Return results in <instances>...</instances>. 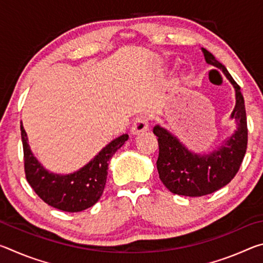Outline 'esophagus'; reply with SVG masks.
Segmentation results:
<instances>
[{"mask_svg":"<svg viewBox=\"0 0 263 263\" xmlns=\"http://www.w3.org/2000/svg\"><path fill=\"white\" fill-rule=\"evenodd\" d=\"M148 127H149L148 117L145 115H140V116H138L135 123H133L132 133H135V135H139V133H141V132L147 131Z\"/></svg>","mask_w":263,"mask_h":263,"instance_id":"1","label":"esophagus"}]
</instances>
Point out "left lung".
Instances as JSON below:
<instances>
[{
    "instance_id": "8db88e82",
    "label": "left lung",
    "mask_w": 263,
    "mask_h": 263,
    "mask_svg": "<svg viewBox=\"0 0 263 263\" xmlns=\"http://www.w3.org/2000/svg\"><path fill=\"white\" fill-rule=\"evenodd\" d=\"M202 52L208 64L222 70L233 84L237 102L231 118L237 121L238 127L215 152L199 155L191 153L167 130L154 126L153 133L159 142L157 168L160 180L173 194L189 197L212 194L229 184L241 166L248 141L246 109L239 84L210 52L205 48H202Z\"/></svg>"
}]
</instances>
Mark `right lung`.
I'll return each instance as SVG.
<instances>
[{
  "label": "right lung",
  "instance_id": "right-lung-1",
  "mask_svg": "<svg viewBox=\"0 0 263 263\" xmlns=\"http://www.w3.org/2000/svg\"><path fill=\"white\" fill-rule=\"evenodd\" d=\"M21 136L26 181L46 204L66 212L83 211L99 201L106 183L110 159L128 139L127 135L116 138L80 171L58 175L44 169L31 153L23 125H21Z\"/></svg>",
  "mask_w": 263,
  "mask_h": 263
}]
</instances>
